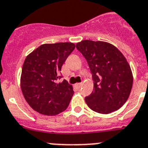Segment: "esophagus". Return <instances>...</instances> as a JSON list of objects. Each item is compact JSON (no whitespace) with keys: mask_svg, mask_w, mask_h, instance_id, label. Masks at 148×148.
<instances>
[{"mask_svg":"<svg viewBox=\"0 0 148 148\" xmlns=\"http://www.w3.org/2000/svg\"><path fill=\"white\" fill-rule=\"evenodd\" d=\"M75 86L79 89V88H80V87L82 86V83H77V84L75 85Z\"/></svg>","mask_w":148,"mask_h":148,"instance_id":"obj_1","label":"esophagus"}]
</instances>
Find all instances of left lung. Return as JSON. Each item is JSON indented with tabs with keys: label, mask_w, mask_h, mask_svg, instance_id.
<instances>
[{
	"label": "left lung",
	"mask_w": 148,
	"mask_h": 148,
	"mask_svg": "<svg viewBox=\"0 0 148 148\" xmlns=\"http://www.w3.org/2000/svg\"><path fill=\"white\" fill-rule=\"evenodd\" d=\"M89 66L94 88L85 97L88 107L101 114L120 109L127 101L133 86V73L116 47L101 41L83 40L76 45Z\"/></svg>",
	"instance_id": "left-lung-1"
}]
</instances>
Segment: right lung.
<instances>
[{"instance_id":"obj_1","label":"right lung","mask_w":148,"mask_h":148,"mask_svg":"<svg viewBox=\"0 0 148 148\" xmlns=\"http://www.w3.org/2000/svg\"><path fill=\"white\" fill-rule=\"evenodd\" d=\"M75 48L71 42L44 44L26 57L21 75V88L30 107L45 115L65 111L74 95L64 79L56 83L62 66Z\"/></svg>"}]
</instances>
